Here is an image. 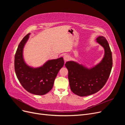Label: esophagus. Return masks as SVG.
Here are the masks:
<instances>
[{"label": "esophagus", "instance_id": "esophagus-1", "mask_svg": "<svg viewBox=\"0 0 125 125\" xmlns=\"http://www.w3.org/2000/svg\"><path fill=\"white\" fill-rule=\"evenodd\" d=\"M63 59H64V60H65V62L67 61V60H68L70 59V56L69 55H66L64 56Z\"/></svg>", "mask_w": 125, "mask_h": 125}]
</instances>
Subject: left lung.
<instances>
[{
    "instance_id": "1",
    "label": "left lung",
    "mask_w": 125,
    "mask_h": 125,
    "mask_svg": "<svg viewBox=\"0 0 125 125\" xmlns=\"http://www.w3.org/2000/svg\"><path fill=\"white\" fill-rule=\"evenodd\" d=\"M96 40L105 51L104 57L100 63L91 68L73 61L65 63L68 70L70 89L80 96H88L100 91L107 82L112 68V54L107 41L103 36Z\"/></svg>"
}]
</instances>
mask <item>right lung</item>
Returning a JSON list of instances; mask_svg holds the SVG:
<instances>
[{
	"label": "right lung",
	"instance_id": "add662e5",
	"mask_svg": "<svg viewBox=\"0 0 125 125\" xmlns=\"http://www.w3.org/2000/svg\"><path fill=\"white\" fill-rule=\"evenodd\" d=\"M30 33L26 35L19 44L14 57V69L22 86L29 93L42 95L52 88L55 79L59 70L64 65L62 57L49 60L43 66L33 68L28 66L23 57V48Z\"/></svg>",
	"mask_w": 125,
	"mask_h": 125
}]
</instances>
